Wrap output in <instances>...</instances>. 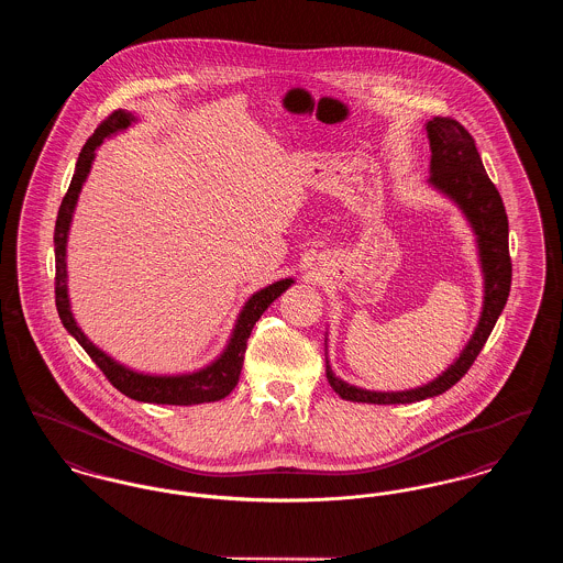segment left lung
Here are the masks:
<instances>
[{
	"mask_svg": "<svg viewBox=\"0 0 563 563\" xmlns=\"http://www.w3.org/2000/svg\"><path fill=\"white\" fill-rule=\"evenodd\" d=\"M430 141L429 184L445 194L468 219L479 249L483 272V310L473 338L460 352L454 363L429 384L399 390V393H375L346 384L331 372L327 361V379L331 388L346 401L397 405V402L424 401L450 390L460 377L471 369L477 354L482 352L494 324L505 310L509 299L510 266L509 219L503 198L489 181L482 156L475 147V139L452 118H432L427 122Z\"/></svg>",
	"mask_w": 563,
	"mask_h": 563,
	"instance_id": "obj_1",
	"label": "left lung"
}]
</instances>
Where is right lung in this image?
I'll use <instances>...</instances> for the list:
<instances>
[{"label": "right lung", "mask_w": 563, "mask_h": 563, "mask_svg": "<svg viewBox=\"0 0 563 563\" xmlns=\"http://www.w3.org/2000/svg\"><path fill=\"white\" fill-rule=\"evenodd\" d=\"M133 113L118 109L108 115L92 136L81 147L80 158L76 162V173L71 177L69 189L60 202L56 225H54V260H56V276H54V297H56V310L63 327L78 340L81 349L88 352V356L97 363V367L106 374L109 382L126 397L134 401L158 402V405H200V402L221 401L228 397L241 377L242 361L246 352V340L260 321V317L268 310L269 303L285 294L294 280L283 278L272 283L266 289L251 295L249 301L242 306L239 321L234 324L232 338L225 350L214 358L211 365L205 369H198L194 374L181 375H150L139 374L118 361H113L103 350L97 349L78 327V322L71 314L69 294H67V236L69 225L74 219V211L78 205L81 186L90 173V166L95 162V150L111 134L126 131L133 124Z\"/></svg>", "instance_id": "right-lung-1"}]
</instances>
